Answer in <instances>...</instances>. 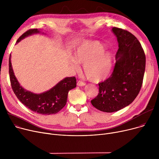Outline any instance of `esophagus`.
Returning <instances> with one entry per match:
<instances>
[{"mask_svg": "<svg viewBox=\"0 0 159 159\" xmlns=\"http://www.w3.org/2000/svg\"><path fill=\"white\" fill-rule=\"evenodd\" d=\"M77 85L79 86H84L86 85V83L82 80H78L77 82Z\"/></svg>", "mask_w": 159, "mask_h": 159, "instance_id": "obj_1", "label": "esophagus"}]
</instances>
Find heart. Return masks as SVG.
<instances>
[{
    "label": "heart",
    "mask_w": 159,
    "mask_h": 159,
    "mask_svg": "<svg viewBox=\"0 0 159 159\" xmlns=\"http://www.w3.org/2000/svg\"><path fill=\"white\" fill-rule=\"evenodd\" d=\"M102 49L103 46L98 42H86L74 53V61L84 64L86 76L94 82L106 79L112 69V55L110 52Z\"/></svg>",
    "instance_id": "obj_1"
}]
</instances>
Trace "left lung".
<instances>
[{"instance_id": "1", "label": "left lung", "mask_w": 159, "mask_h": 159, "mask_svg": "<svg viewBox=\"0 0 159 159\" xmlns=\"http://www.w3.org/2000/svg\"><path fill=\"white\" fill-rule=\"evenodd\" d=\"M119 49L111 76L98 83V95L91 102L97 110L111 113L130 104L143 85L146 55L138 39L126 30L114 27Z\"/></svg>"}]
</instances>
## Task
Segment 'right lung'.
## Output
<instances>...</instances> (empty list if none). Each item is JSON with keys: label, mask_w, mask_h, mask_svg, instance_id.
Returning <instances> with one entry per match:
<instances>
[{"label": "right lung", "mask_w": 159, "mask_h": 159, "mask_svg": "<svg viewBox=\"0 0 159 159\" xmlns=\"http://www.w3.org/2000/svg\"><path fill=\"white\" fill-rule=\"evenodd\" d=\"M39 32L38 29H30L24 33L16 43L27 36ZM10 57L9 74L11 86L19 101L30 110L39 114L46 115L55 114L61 110L66 104L68 91L76 87V78L75 77L65 78L49 91L41 94H34L25 90L20 86L13 73Z\"/></svg>", "instance_id": "1"}]
</instances>
